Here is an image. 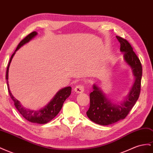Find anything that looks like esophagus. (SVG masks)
<instances>
[{
  "label": "esophagus",
  "instance_id": "obj_1",
  "mask_svg": "<svg viewBox=\"0 0 153 153\" xmlns=\"http://www.w3.org/2000/svg\"><path fill=\"white\" fill-rule=\"evenodd\" d=\"M74 90H75V91L76 93H82L84 92V88L82 85H76Z\"/></svg>",
  "mask_w": 153,
  "mask_h": 153
}]
</instances>
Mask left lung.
<instances>
[{
	"label": "left lung",
	"instance_id": "left-lung-1",
	"mask_svg": "<svg viewBox=\"0 0 153 153\" xmlns=\"http://www.w3.org/2000/svg\"><path fill=\"white\" fill-rule=\"evenodd\" d=\"M116 37L120 43V51L124 54V62L131 68L134 82L129 93L119 104L107 97L98 85L93 84V90L89 94L90 106L86 114L92 122L101 126L113 124L124 119L137 102L141 89V62L131 44L122 37Z\"/></svg>",
	"mask_w": 153,
	"mask_h": 153
}]
</instances>
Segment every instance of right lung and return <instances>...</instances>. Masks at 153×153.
<instances>
[{"label": "right lung", "instance_id": "add662e5", "mask_svg": "<svg viewBox=\"0 0 153 153\" xmlns=\"http://www.w3.org/2000/svg\"><path fill=\"white\" fill-rule=\"evenodd\" d=\"M36 35L37 33L36 31H33L30 34H29L27 36H26L22 40L20 41L17 48H16V50L10 58V62L8 64L7 67L6 79L7 80V89L10 96L12 100H13L15 106L16 107V109L19 111V112L21 114L22 116L29 122L35 123H39V124H44V123H46L49 121H51L52 119L54 118L59 114L62 107L64 102L70 96V94H71V87H65V88L60 89L56 93L54 97L51 99V101L46 105H45L43 108L39 110H33L24 107L22 105V104H20V102L18 100H16L13 96V94H11L9 84H8V73H9L10 65L16 51L20 48L24 46V44L30 42L31 39H33L35 36H36Z\"/></svg>", "mask_w": 153, "mask_h": 153}]
</instances>
